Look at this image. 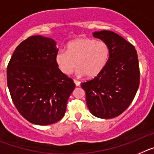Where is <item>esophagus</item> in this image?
Segmentation results:
<instances>
[{
	"mask_svg": "<svg viewBox=\"0 0 154 154\" xmlns=\"http://www.w3.org/2000/svg\"><path fill=\"white\" fill-rule=\"evenodd\" d=\"M73 82H74V84L76 85V86H80V85H81V82L77 81V80H73Z\"/></svg>",
	"mask_w": 154,
	"mask_h": 154,
	"instance_id": "1",
	"label": "esophagus"
}]
</instances>
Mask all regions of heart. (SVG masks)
I'll return each instance as SVG.
<instances>
[{"label": "heart", "instance_id": "1", "mask_svg": "<svg viewBox=\"0 0 154 154\" xmlns=\"http://www.w3.org/2000/svg\"><path fill=\"white\" fill-rule=\"evenodd\" d=\"M110 50L104 41L91 38L72 40L66 51L60 50L56 55V63L60 72L69 75L77 65V73L88 77H96L101 72L109 59Z\"/></svg>", "mask_w": 154, "mask_h": 154}]
</instances>
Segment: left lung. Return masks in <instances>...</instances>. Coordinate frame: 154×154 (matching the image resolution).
I'll list each match as a JSON object with an SVG mask.
<instances>
[{
  "label": "left lung",
  "instance_id": "1",
  "mask_svg": "<svg viewBox=\"0 0 154 154\" xmlns=\"http://www.w3.org/2000/svg\"><path fill=\"white\" fill-rule=\"evenodd\" d=\"M93 35L108 44L110 55L101 73L81 83V88L91 114L112 119L125 111L136 96L140 80L138 56L130 42L113 32L103 30Z\"/></svg>",
  "mask_w": 154,
  "mask_h": 154
}]
</instances>
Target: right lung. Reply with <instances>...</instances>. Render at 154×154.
<instances>
[{
  "instance_id": "obj_1",
  "label": "right lung",
  "mask_w": 154,
  "mask_h": 154,
  "mask_svg": "<svg viewBox=\"0 0 154 154\" xmlns=\"http://www.w3.org/2000/svg\"><path fill=\"white\" fill-rule=\"evenodd\" d=\"M54 40L33 35L14 50L7 68L11 97L18 112L31 123L40 125L60 121L75 88L71 78L56 63Z\"/></svg>"
}]
</instances>
